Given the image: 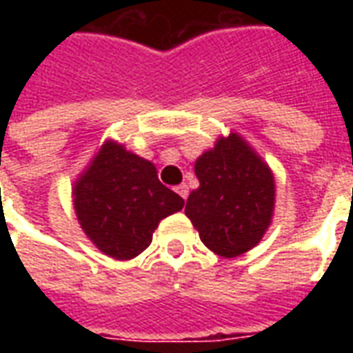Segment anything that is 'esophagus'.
I'll return each mask as SVG.
<instances>
[{
    "instance_id": "obj_1",
    "label": "esophagus",
    "mask_w": 353,
    "mask_h": 353,
    "mask_svg": "<svg viewBox=\"0 0 353 353\" xmlns=\"http://www.w3.org/2000/svg\"><path fill=\"white\" fill-rule=\"evenodd\" d=\"M176 192L177 194H179V196H181V199L183 200H187V196H189V187H187V185H177L176 187Z\"/></svg>"
}]
</instances>
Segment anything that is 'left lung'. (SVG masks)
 I'll return each instance as SVG.
<instances>
[{
	"label": "left lung",
	"mask_w": 353,
	"mask_h": 353,
	"mask_svg": "<svg viewBox=\"0 0 353 353\" xmlns=\"http://www.w3.org/2000/svg\"><path fill=\"white\" fill-rule=\"evenodd\" d=\"M200 187L185 214L200 240L221 257H236L259 244L270 225L274 177L244 139L230 134L194 164Z\"/></svg>",
	"instance_id": "1"
}]
</instances>
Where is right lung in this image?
<instances>
[{"label": "right lung", "mask_w": 353, "mask_h": 353, "mask_svg": "<svg viewBox=\"0 0 353 353\" xmlns=\"http://www.w3.org/2000/svg\"><path fill=\"white\" fill-rule=\"evenodd\" d=\"M75 214L96 248L113 259H134L149 248L161 219L183 208L157 168L123 145L101 147L73 191Z\"/></svg>", "instance_id": "obj_1"}]
</instances>
